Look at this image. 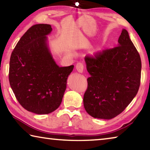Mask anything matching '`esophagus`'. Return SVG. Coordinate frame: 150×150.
<instances>
[{
    "instance_id": "34e87169",
    "label": "esophagus",
    "mask_w": 150,
    "mask_h": 150,
    "mask_svg": "<svg viewBox=\"0 0 150 150\" xmlns=\"http://www.w3.org/2000/svg\"><path fill=\"white\" fill-rule=\"evenodd\" d=\"M76 69H77V71L79 73H83V69H84V66H83V63L78 62L76 65Z\"/></svg>"
}]
</instances>
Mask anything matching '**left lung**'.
Listing matches in <instances>:
<instances>
[{"label":"left lung","mask_w":150,"mask_h":150,"mask_svg":"<svg viewBox=\"0 0 150 150\" xmlns=\"http://www.w3.org/2000/svg\"><path fill=\"white\" fill-rule=\"evenodd\" d=\"M118 46L86 55L91 75L83 96L88 115L96 118L112 119L123 112L135 97L140 85V56L125 29Z\"/></svg>","instance_id":"1"}]
</instances>
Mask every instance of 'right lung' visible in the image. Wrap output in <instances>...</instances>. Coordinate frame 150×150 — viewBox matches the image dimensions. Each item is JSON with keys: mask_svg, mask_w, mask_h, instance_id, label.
<instances>
[{"mask_svg": "<svg viewBox=\"0 0 150 150\" xmlns=\"http://www.w3.org/2000/svg\"><path fill=\"white\" fill-rule=\"evenodd\" d=\"M52 30L50 24L30 27L10 59L9 82L16 99L24 108L38 115H47L59 107L74 67H60L53 59L46 37Z\"/></svg>", "mask_w": 150, "mask_h": 150, "instance_id": "1", "label": "right lung"}]
</instances>
